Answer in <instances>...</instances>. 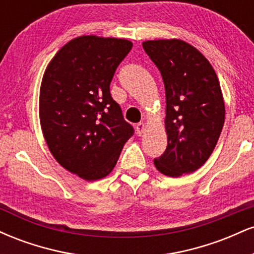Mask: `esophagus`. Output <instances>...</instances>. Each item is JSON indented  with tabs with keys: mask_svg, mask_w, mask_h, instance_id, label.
I'll return each instance as SVG.
<instances>
[{
	"mask_svg": "<svg viewBox=\"0 0 254 254\" xmlns=\"http://www.w3.org/2000/svg\"><path fill=\"white\" fill-rule=\"evenodd\" d=\"M144 130H145L144 123H138V124L136 125V132H137V135H138V136L143 135Z\"/></svg>",
	"mask_w": 254,
	"mask_h": 254,
	"instance_id": "esophagus-1",
	"label": "esophagus"
}]
</instances>
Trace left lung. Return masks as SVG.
<instances>
[{
	"mask_svg": "<svg viewBox=\"0 0 254 254\" xmlns=\"http://www.w3.org/2000/svg\"><path fill=\"white\" fill-rule=\"evenodd\" d=\"M165 84L167 148L154 160L157 171L180 177L197 171L215 149L224 123L216 72L196 48L180 39L143 42Z\"/></svg>",
	"mask_w": 254,
	"mask_h": 254,
	"instance_id": "left-lung-1",
	"label": "left lung"
}]
</instances>
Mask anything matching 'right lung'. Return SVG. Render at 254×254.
Segmentation results:
<instances>
[{
	"label": "right lung",
	"instance_id": "obj_1",
	"mask_svg": "<svg viewBox=\"0 0 254 254\" xmlns=\"http://www.w3.org/2000/svg\"><path fill=\"white\" fill-rule=\"evenodd\" d=\"M131 48L127 39L81 36L66 43L44 72V138L58 164L88 182L112 172L133 135L110 93L116 69Z\"/></svg>",
	"mask_w": 254,
	"mask_h": 254
}]
</instances>
